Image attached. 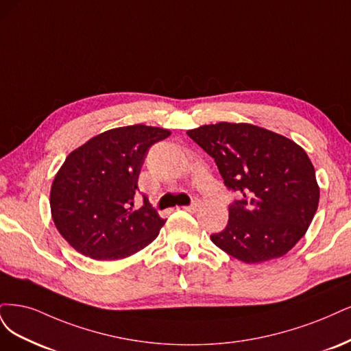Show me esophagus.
I'll return each mask as SVG.
<instances>
[{"label": "esophagus", "instance_id": "34e87169", "mask_svg": "<svg viewBox=\"0 0 351 351\" xmlns=\"http://www.w3.org/2000/svg\"><path fill=\"white\" fill-rule=\"evenodd\" d=\"M198 207H199V201H198V199H195L194 202H192L191 206H185V207H184V210L191 211V213H194V211H197V210H198Z\"/></svg>", "mask_w": 351, "mask_h": 351}]
</instances>
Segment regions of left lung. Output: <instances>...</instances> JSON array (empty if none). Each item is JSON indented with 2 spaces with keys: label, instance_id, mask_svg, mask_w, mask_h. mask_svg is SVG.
Returning <instances> with one entry per match:
<instances>
[{
  "label": "left lung",
  "instance_id": "8db88e82",
  "mask_svg": "<svg viewBox=\"0 0 351 351\" xmlns=\"http://www.w3.org/2000/svg\"><path fill=\"white\" fill-rule=\"evenodd\" d=\"M186 134L239 195L229 206L228 226L211 234L213 243L246 264L287 254L306 233L319 202L306 152L252 123L219 122Z\"/></svg>",
  "mask_w": 351,
  "mask_h": 351
}]
</instances>
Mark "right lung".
<instances>
[{"label": "right lung", "mask_w": 351, "mask_h": 351, "mask_svg": "<svg viewBox=\"0 0 351 351\" xmlns=\"http://www.w3.org/2000/svg\"><path fill=\"white\" fill-rule=\"evenodd\" d=\"M171 131L130 125L101 132L69 154L51 188L56 229L75 251L114 261L141 251L165 220L143 195L134 208L138 176L150 147Z\"/></svg>", "instance_id": "obj_1"}]
</instances>
